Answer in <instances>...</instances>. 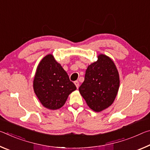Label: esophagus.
<instances>
[{"label":"esophagus","instance_id":"34e87169","mask_svg":"<svg viewBox=\"0 0 150 150\" xmlns=\"http://www.w3.org/2000/svg\"><path fill=\"white\" fill-rule=\"evenodd\" d=\"M74 83H75V85L76 86V87L78 88L79 87V81H74Z\"/></svg>","mask_w":150,"mask_h":150}]
</instances>
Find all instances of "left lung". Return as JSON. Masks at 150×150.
<instances>
[{"mask_svg": "<svg viewBox=\"0 0 150 150\" xmlns=\"http://www.w3.org/2000/svg\"><path fill=\"white\" fill-rule=\"evenodd\" d=\"M97 57L96 62L88 66L85 81L79 91L88 107L99 112L115 101L120 87V77L110 57L104 54Z\"/></svg>", "mask_w": 150, "mask_h": 150, "instance_id": "left-lung-1", "label": "left lung"}]
</instances>
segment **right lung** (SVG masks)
Returning a JSON list of instances; mask_svg holds the SVG:
<instances>
[{
	"instance_id": "add662e5",
	"label": "right lung",
	"mask_w": 150,
	"mask_h": 150,
	"mask_svg": "<svg viewBox=\"0 0 150 150\" xmlns=\"http://www.w3.org/2000/svg\"><path fill=\"white\" fill-rule=\"evenodd\" d=\"M33 88L40 102L50 110L62 108L70 94L77 89L52 54L45 55L40 61L35 73Z\"/></svg>"
}]
</instances>
